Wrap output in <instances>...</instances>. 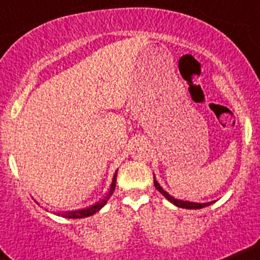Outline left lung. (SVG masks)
Returning <instances> with one entry per match:
<instances>
[{
    "mask_svg": "<svg viewBox=\"0 0 260 260\" xmlns=\"http://www.w3.org/2000/svg\"><path fill=\"white\" fill-rule=\"evenodd\" d=\"M154 186H155V189H157L158 191H159L160 194H162L163 197L166 198V199H169L170 202L172 203V204H175V206H176V207H180V208H186V209H200V208H204V207L211 206L212 203H214V202H209V203H194V202H186V200H179V199H175L174 197H171V195H170L169 192L165 191V190L162 189V186H160V185L158 184L157 180H155V177H154Z\"/></svg>",
    "mask_w": 260,
    "mask_h": 260,
    "instance_id": "left-lung-1",
    "label": "left lung"
}]
</instances>
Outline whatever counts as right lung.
Returning <instances> with one entry per match:
<instances>
[{
    "label": "right lung",
    "mask_w": 260,
    "mask_h": 260,
    "mask_svg": "<svg viewBox=\"0 0 260 260\" xmlns=\"http://www.w3.org/2000/svg\"><path fill=\"white\" fill-rule=\"evenodd\" d=\"M116 177H117V172H116L115 176H113L112 184H111L110 190H108V192L106 194V197L103 198L101 202L95 203V204L88 207V208L78 209V211H69V212H63V213H57V214L61 217H65V218H85V217L93 216L94 213H97L101 208H103V207H105V204L108 202V199L112 197L113 191H115V187H116Z\"/></svg>",
    "instance_id": "1"
}]
</instances>
